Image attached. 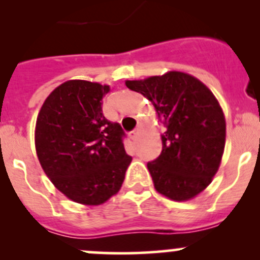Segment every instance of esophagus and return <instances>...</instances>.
<instances>
[{
	"mask_svg": "<svg viewBox=\"0 0 260 260\" xmlns=\"http://www.w3.org/2000/svg\"><path fill=\"white\" fill-rule=\"evenodd\" d=\"M141 131H142V125H137V128H136L135 131H132V132H131V138H132V140H137V137L138 136L141 135Z\"/></svg>",
	"mask_w": 260,
	"mask_h": 260,
	"instance_id": "34e87169",
	"label": "esophagus"
}]
</instances>
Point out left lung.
<instances>
[{
  "instance_id": "obj_1",
  "label": "left lung",
  "mask_w": 260,
  "mask_h": 260,
  "mask_svg": "<svg viewBox=\"0 0 260 260\" xmlns=\"http://www.w3.org/2000/svg\"><path fill=\"white\" fill-rule=\"evenodd\" d=\"M125 85L153 104L166 127L161 154L147 164L156 191L174 201L196 198L211 183L224 153L226 122L216 96L198 78L176 70Z\"/></svg>"
}]
</instances>
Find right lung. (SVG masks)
<instances>
[{
	"label": "right lung",
	"mask_w": 260,
	"mask_h": 260,
	"mask_svg": "<svg viewBox=\"0 0 260 260\" xmlns=\"http://www.w3.org/2000/svg\"><path fill=\"white\" fill-rule=\"evenodd\" d=\"M109 85L73 79L49 94L38 114L35 148L52 185L68 199L98 206L118 193L132 157L118 123L106 119Z\"/></svg>",
	"instance_id": "right-lung-1"
}]
</instances>
